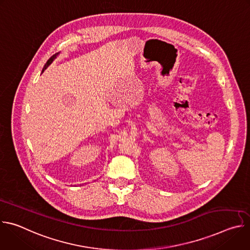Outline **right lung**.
I'll return each instance as SVG.
<instances>
[{
	"label": "right lung",
	"instance_id": "right-lung-1",
	"mask_svg": "<svg viewBox=\"0 0 250 250\" xmlns=\"http://www.w3.org/2000/svg\"><path fill=\"white\" fill-rule=\"evenodd\" d=\"M59 54H60V52H57V53L53 54V55H52V56H51V57H50V58H49V59H48V60L46 61L45 65L43 66V69H42V72H43V71H44V70H45V69H46V68H47V67H48V66H49V65H50V64H51V63H52V62H53V61H54V60H55L56 58H57V56H58Z\"/></svg>",
	"mask_w": 250,
	"mask_h": 250
}]
</instances>
